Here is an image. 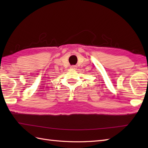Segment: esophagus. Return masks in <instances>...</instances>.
<instances>
[{
    "instance_id": "34e87169",
    "label": "esophagus",
    "mask_w": 148,
    "mask_h": 148,
    "mask_svg": "<svg viewBox=\"0 0 148 148\" xmlns=\"http://www.w3.org/2000/svg\"><path fill=\"white\" fill-rule=\"evenodd\" d=\"M76 66H75V65H72V66H71V69H76Z\"/></svg>"
}]
</instances>
